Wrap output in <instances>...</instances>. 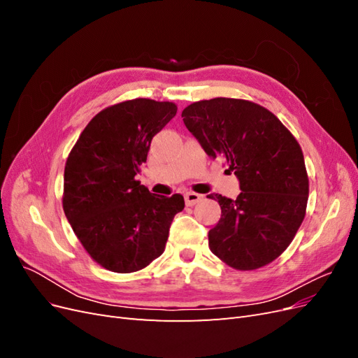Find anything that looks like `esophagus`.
Returning a JSON list of instances; mask_svg holds the SVG:
<instances>
[{
	"label": "esophagus",
	"instance_id": "1",
	"mask_svg": "<svg viewBox=\"0 0 358 358\" xmlns=\"http://www.w3.org/2000/svg\"><path fill=\"white\" fill-rule=\"evenodd\" d=\"M201 199H203V196H200V194H197V192H187L185 194V203L188 206H194L196 203H199Z\"/></svg>",
	"mask_w": 358,
	"mask_h": 358
}]
</instances>
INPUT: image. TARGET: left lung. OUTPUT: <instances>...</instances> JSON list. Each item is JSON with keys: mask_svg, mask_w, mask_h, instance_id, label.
Returning <instances> with one entry per match:
<instances>
[{"mask_svg": "<svg viewBox=\"0 0 358 358\" xmlns=\"http://www.w3.org/2000/svg\"><path fill=\"white\" fill-rule=\"evenodd\" d=\"M182 117L206 154L225 159L242 189L236 200L209 196L221 206L210 251L236 270L272 263L306 215L309 179L299 142L272 112L246 100L196 101Z\"/></svg>", "mask_w": 358, "mask_h": 358, "instance_id": "8db88e82", "label": "left lung"}]
</instances>
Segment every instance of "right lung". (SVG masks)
Wrapping results in <instances>:
<instances>
[{
  "instance_id": "add662e5",
  "label": "right lung",
  "mask_w": 358,
  "mask_h": 358,
  "mask_svg": "<svg viewBox=\"0 0 358 358\" xmlns=\"http://www.w3.org/2000/svg\"><path fill=\"white\" fill-rule=\"evenodd\" d=\"M170 101L134 99L106 107L85 127L64 170L62 208L86 252L116 273L145 268L164 252L180 194H150L136 175L150 142L176 115Z\"/></svg>"
}]
</instances>
